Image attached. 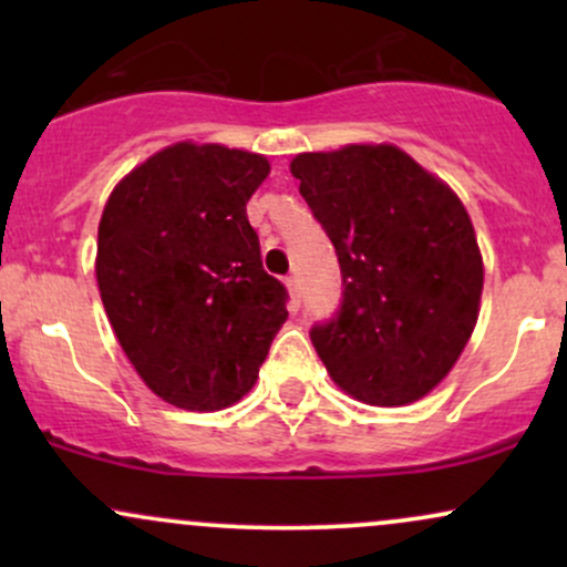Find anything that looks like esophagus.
Segmentation results:
<instances>
[{
    "mask_svg": "<svg viewBox=\"0 0 567 567\" xmlns=\"http://www.w3.org/2000/svg\"><path fill=\"white\" fill-rule=\"evenodd\" d=\"M285 285H288V290H290V301H292V306L301 303V282H298V277H296V275L285 277Z\"/></svg>",
    "mask_w": 567,
    "mask_h": 567,
    "instance_id": "esophagus-1",
    "label": "esophagus"
}]
</instances>
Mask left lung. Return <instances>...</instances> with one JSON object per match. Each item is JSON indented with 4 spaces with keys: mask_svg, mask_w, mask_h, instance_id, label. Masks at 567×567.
I'll return each instance as SVG.
<instances>
[{
    "mask_svg": "<svg viewBox=\"0 0 567 567\" xmlns=\"http://www.w3.org/2000/svg\"><path fill=\"white\" fill-rule=\"evenodd\" d=\"M290 173L341 266V306L309 330L330 379L368 405L421 400L477 322L483 256L464 205L394 146L298 154Z\"/></svg>",
    "mask_w": 567,
    "mask_h": 567,
    "instance_id": "1",
    "label": "left lung"
}]
</instances>
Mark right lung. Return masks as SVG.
<instances>
[{"instance_id": "right-lung-1", "label": "right lung", "mask_w": 567, "mask_h": 567, "mask_svg": "<svg viewBox=\"0 0 567 567\" xmlns=\"http://www.w3.org/2000/svg\"><path fill=\"white\" fill-rule=\"evenodd\" d=\"M266 175L261 154L175 143L103 207V306L141 379L175 408L220 410L250 392L288 320L245 210Z\"/></svg>"}]
</instances>
